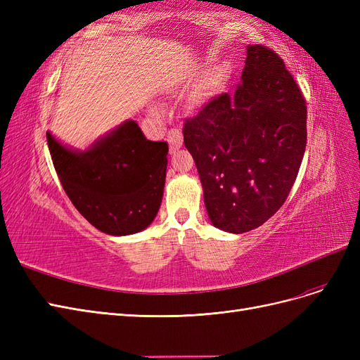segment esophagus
I'll use <instances>...</instances> for the list:
<instances>
[{"instance_id": "1", "label": "esophagus", "mask_w": 360, "mask_h": 360, "mask_svg": "<svg viewBox=\"0 0 360 360\" xmlns=\"http://www.w3.org/2000/svg\"><path fill=\"white\" fill-rule=\"evenodd\" d=\"M168 144H169L171 153H174V151L179 150L183 146V134L180 129L168 130Z\"/></svg>"}]
</instances>
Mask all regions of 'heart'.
I'll return each instance as SVG.
<instances>
[{"instance_id": "b5f03b06", "label": "heart", "mask_w": 360, "mask_h": 360, "mask_svg": "<svg viewBox=\"0 0 360 360\" xmlns=\"http://www.w3.org/2000/svg\"><path fill=\"white\" fill-rule=\"evenodd\" d=\"M226 81V75L222 69H212L207 72L201 81L197 84V86L192 90V93L188 96V106L191 110H200V108L205 106L209 102H212L214 97L224 90V85ZM151 111L155 114H160L162 108L158 105L151 106Z\"/></svg>"}]
</instances>
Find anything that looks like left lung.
<instances>
[{"label":"left lung","instance_id":"left-lung-1","mask_svg":"<svg viewBox=\"0 0 360 360\" xmlns=\"http://www.w3.org/2000/svg\"><path fill=\"white\" fill-rule=\"evenodd\" d=\"M242 82L183 127L212 224L242 234L285 202L307 147V102L276 53L246 48Z\"/></svg>","mask_w":360,"mask_h":360}]
</instances>
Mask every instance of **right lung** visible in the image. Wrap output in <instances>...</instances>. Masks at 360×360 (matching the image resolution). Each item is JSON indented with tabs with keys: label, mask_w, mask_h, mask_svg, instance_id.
Wrapping results in <instances>:
<instances>
[{
	"label": "right lung",
	"mask_w": 360,
	"mask_h": 360,
	"mask_svg": "<svg viewBox=\"0 0 360 360\" xmlns=\"http://www.w3.org/2000/svg\"><path fill=\"white\" fill-rule=\"evenodd\" d=\"M46 139L63 189L97 230L129 236L155 221L167 177V143L148 141L134 120L85 150L61 144L51 132Z\"/></svg>",
	"instance_id": "right-lung-1"
}]
</instances>
